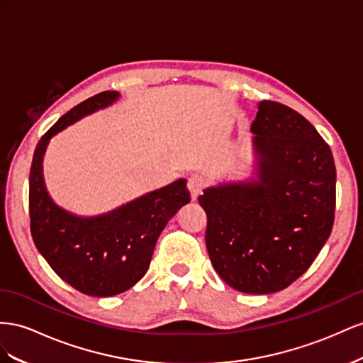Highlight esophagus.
<instances>
[{"label": "esophagus", "instance_id": "1", "mask_svg": "<svg viewBox=\"0 0 363 363\" xmlns=\"http://www.w3.org/2000/svg\"><path fill=\"white\" fill-rule=\"evenodd\" d=\"M187 187H189V191L191 196V201H196L198 199V196L202 193L203 181L199 178V176H191V178H189Z\"/></svg>", "mask_w": 363, "mask_h": 363}]
</instances>
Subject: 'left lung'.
Listing matches in <instances>:
<instances>
[{
  "mask_svg": "<svg viewBox=\"0 0 363 363\" xmlns=\"http://www.w3.org/2000/svg\"><path fill=\"white\" fill-rule=\"evenodd\" d=\"M254 172L199 196L205 243L223 281L243 294L283 291L313 263L335 222L336 169L328 144L301 113L258 103Z\"/></svg>",
  "mask_w": 363,
  "mask_h": 363,
  "instance_id": "1",
  "label": "left lung"
}]
</instances>
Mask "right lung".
Segmentation results:
<instances>
[{"instance_id": "obj_1", "label": "right lung", "mask_w": 363, "mask_h": 363, "mask_svg": "<svg viewBox=\"0 0 363 363\" xmlns=\"http://www.w3.org/2000/svg\"><path fill=\"white\" fill-rule=\"evenodd\" d=\"M118 99L117 91L100 92L62 116L39 140L30 169V231L38 251L65 283L99 298L123 294L140 281L165 225L190 202L187 179L174 181L99 216H77L51 199L43 172L50 140Z\"/></svg>"}]
</instances>
